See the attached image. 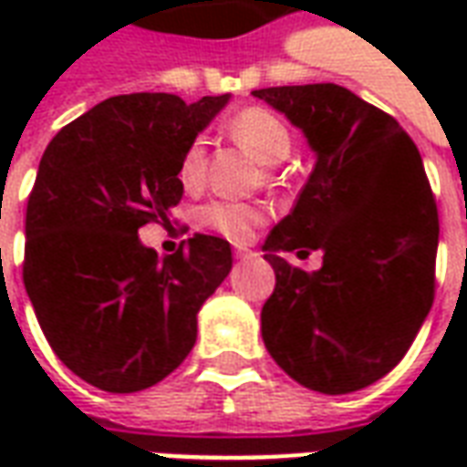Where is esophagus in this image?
Wrapping results in <instances>:
<instances>
[{
  "label": "esophagus",
  "instance_id": "34e87169",
  "mask_svg": "<svg viewBox=\"0 0 467 467\" xmlns=\"http://www.w3.org/2000/svg\"><path fill=\"white\" fill-rule=\"evenodd\" d=\"M250 254H253V250H247V247H240V244L234 247V257H237V260H243V257H250Z\"/></svg>",
  "mask_w": 467,
  "mask_h": 467
}]
</instances>
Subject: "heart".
<instances>
[{
    "instance_id": "b5f03b06",
    "label": "heart",
    "mask_w": 467,
    "mask_h": 467,
    "mask_svg": "<svg viewBox=\"0 0 467 467\" xmlns=\"http://www.w3.org/2000/svg\"><path fill=\"white\" fill-rule=\"evenodd\" d=\"M227 132L234 142H240L244 150L260 160V162L275 164L290 152L293 134L287 124L275 115L267 107H244L227 119ZM204 177V142L194 137L180 154L177 164V180L182 187L194 190L200 187ZM263 207L250 202H234V200H213L197 210V223L210 227L214 233L224 234L230 240L244 243L254 234V230L263 224Z\"/></svg>"
}]
</instances>
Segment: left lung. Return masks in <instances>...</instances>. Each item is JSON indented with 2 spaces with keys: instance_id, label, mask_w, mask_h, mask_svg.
<instances>
[{
  "instance_id": "1",
  "label": "left lung",
  "mask_w": 467,
  "mask_h": 467,
  "mask_svg": "<svg viewBox=\"0 0 467 467\" xmlns=\"http://www.w3.org/2000/svg\"><path fill=\"white\" fill-rule=\"evenodd\" d=\"M317 154L293 213L265 240L273 295L263 340L293 380L325 395L360 390L410 350L435 297L438 204L420 152L395 117L340 85L254 89ZM313 249L305 274L282 257Z\"/></svg>"
}]
</instances>
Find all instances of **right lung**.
I'll list each match as a JSON object with an SVG mask.
<instances>
[{"label":"right lung","instance_id":"obj_1","mask_svg":"<svg viewBox=\"0 0 467 467\" xmlns=\"http://www.w3.org/2000/svg\"><path fill=\"white\" fill-rule=\"evenodd\" d=\"M227 102L167 92L109 97L47 144L25 220L22 280L59 360L107 392H137L177 370L197 313L230 267V243L194 234L160 260L137 230L170 223L180 154Z\"/></svg>","mask_w":467,"mask_h":467}]
</instances>
